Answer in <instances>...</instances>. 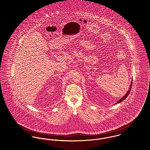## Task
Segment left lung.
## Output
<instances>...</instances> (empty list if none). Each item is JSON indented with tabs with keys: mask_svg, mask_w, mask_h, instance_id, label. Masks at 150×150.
<instances>
[{
	"mask_svg": "<svg viewBox=\"0 0 150 150\" xmlns=\"http://www.w3.org/2000/svg\"><path fill=\"white\" fill-rule=\"evenodd\" d=\"M132 82H131V84H130V88L129 89V91L127 92V93H126V95H125V96H123V97H122L120 100H118L115 104H118V103H121V101H122L123 100H125L126 97L128 96V95H129V94L130 93V91H131V88H132Z\"/></svg>",
	"mask_w": 150,
	"mask_h": 150,
	"instance_id": "obj_1",
	"label": "left lung"
}]
</instances>
